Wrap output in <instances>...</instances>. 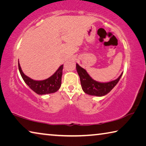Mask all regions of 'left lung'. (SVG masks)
Masks as SVG:
<instances>
[{
	"label": "left lung",
	"mask_w": 146,
	"mask_h": 146,
	"mask_svg": "<svg viewBox=\"0 0 146 146\" xmlns=\"http://www.w3.org/2000/svg\"><path fill=\"white\" fill-rule=\"evenodd\" d=\"M77 73L80 76V84L83 91L86 93L90 95L102 97L110 93L112 89L117 85L122 75V73L119 77L115 80L109 82H98L91 77L84 69L81 68L78 64H76Z\"/></svg>",
	"instance_id": "8db88e82"
}]
</instances>
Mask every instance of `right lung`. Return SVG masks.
<instances>
[{"instance_id":"right-lung-1","label":"right lung","mask_w":146,"mask_h":146,"mask_svg":"<svg viewBox=\"0 0 146 146\" xmlns=\"http://www.w3.org/2000/svg\"><path fill=\"white\" fill-rule=\"evenodd\" d=\"M19 70L22 78L32 90L38 95H46L55 93L61 86L63 65L60 66L52 76L44 80H34L24 75L19 62Z\"/></svg>"}]
</instances>
